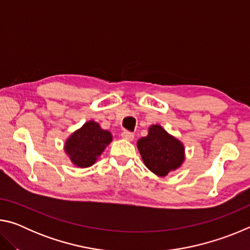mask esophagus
<instances>
[{
	"instance_id": "34e87169",
	"label": "esophagus",
	"mask_w": 250,
	"mask_h": 250,
	"mask_svg": "<svg viewBox=\"0 0 250 250\" xmlns=\"http://www.w3.org/2000/svg\"><path fill=\"white\" fill-rule=\"evenodd\" d=\"M121 137L126 141H132L134 139V134L132 132H129V131H124V132L121 133Z\"/></svg>"
}]
</instances>
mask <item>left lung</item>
Returning <instances> with one entry per match:
<instances>
[{
  "label": "left lung",
  "instance_id": "obj_1",
  "mask_svg": "<svg viewBox=\"0 0 250 250\" xmlns=\"http://www.w3.org/2000/svg\"><path fill=\"white\" fill-rule=\"evenodd\" d=\"M137 146L145 166L161 177L179 168L185 160L183 143L159 125H152L146 137L139 139Z\"/></svg>",
  "mask_w": 250,
  "mask_h": 250
}]
</instances>
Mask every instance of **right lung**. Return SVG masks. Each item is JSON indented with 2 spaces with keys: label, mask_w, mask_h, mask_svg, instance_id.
<instances>
[{
  "label": "right lung",
  "mask_w": 250,
  "mask_h": 250,
  "mask_svg": "<svg viewBox=\"0 0 250 250\" xmlns=\"http://www.w3.org/2000/svg\"><path fill=\"white\" fill-rule=\"evenodd\" d=\"M111 141L112 134L108 130L101 129L99 124L90 120L70 134L64 149L73 164L83 168L95 164Z\"/></svg>",
  "instance_id": "add662e5"
}]
</instances>
